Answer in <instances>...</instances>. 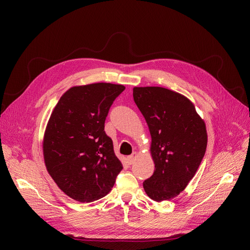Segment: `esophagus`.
<instances>
[{
    "mask_svg": "<svg viewBox=\"0 0 250 250\" xmlns=\"http://www.w3.org/2000/svg\"><path fill=\"white\" fill-rule=\"evenodd\" d=\"M137 155H138L137 152H133L131 155L128 156V157H127V163L129 164V165H131V164L133 163V161L135 160V157H137Z\"/></svg>",
    "mask_w": 250,
    "mask_h": 250,
    "instance_id": "34e87169",
    "label": "esophagus"
}]
</instances>
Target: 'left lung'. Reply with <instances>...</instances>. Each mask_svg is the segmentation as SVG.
<instances>
[{
	"label": "left lung",
	"mask_w": 250,
	"mask_h": 250,
	"mask_svg": "<svg viewBox=\"0 0 250 250\" xmlns=\"http://www.w3.org/2000/svg\"><path fill=\"white\" fill-rule=\"evenodd\" d=\"M133 100L148 124L155 165L144 190L157 202L170 200L199 168L208 145L206 123L187 97L168 88L134 87Z\"/></svg>",
	"instance_id": "8db88e82"
}]
</instances>
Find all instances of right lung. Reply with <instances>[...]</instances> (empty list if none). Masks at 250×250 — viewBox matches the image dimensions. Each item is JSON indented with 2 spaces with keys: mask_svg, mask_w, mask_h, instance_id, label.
Here are the masks:
<instances>
[{
  "mask_svg": "<svg viewBox=\"0 0 250 250\" xmlns=\"http://www.w3.org/2000/svg\"><path fill=\"white\" fill-rule=\"evenodd\" d=\"M125 89L112 83L74 86L60 97L44 131V164L65 195L79 202L106 196L123 169L104 131L111 104Z\"/></svg>",
  "mask_w": 250,
  "mask_h": 250,
  "instance_id": "obj_1",
  "label": "right lung"
}]
</instances>
